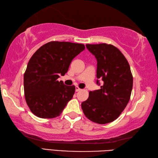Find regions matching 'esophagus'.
I'll list each match as a JSON object with an SVG mask.
<instances>
[{
    "instance_id": "1",
    "label": "esophagus",
    "mask_w": 158,
    "mask_h": 158,
    "mask_svg": "<svg viewBox=\"0 0 158 158\" xmlns=\"http://www.w3.org/2000/svg\"><path fill=\"white\" fill-rule=\"evenodd\" d=\"M80 90H81V89H80L78 86H77V87H76L75 91H76V92H79V91H80Z\"/></svg>"
}]
</instances>
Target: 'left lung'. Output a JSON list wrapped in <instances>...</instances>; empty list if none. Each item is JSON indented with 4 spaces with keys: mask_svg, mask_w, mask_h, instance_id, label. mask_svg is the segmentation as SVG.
I'll use <instances>...</instances> for the list:
<instances>
[{
    "mask_svg": "<svg viewBox=\"0 0 158 158\" xmlns=\"http://www.w3.org/2000/svg\"><path fill=\"white\" fill-rule=\"evenodd\" d=\"M97 60L96 77L103 84L100 89L90 91L81 103L87 118L105 124L113 122L126 108L130 99L133 77L127 60L116 47L106 43L87 44ZM97 84L100 85L98 80Z\"/></svg>",
    "mask_w": 158,
    "mask_h": 158,
    "instance_id": "left-lung-1",
    "label": "left lung"
}]
</instances>
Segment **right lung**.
Returning <instances> with one entry per match:
<instances>
[{
    "label": "right lung",
    "instance_id": "obj_1",
    "mask_svg": "<svg viewBox=\"0 0 158 158\" xmlns=\"http://www.w3.org/2000/svg\"><path fill=\"white\" fill-rule=\"evenodd\" d=\"M85 45L70 42L51 41L36 50L23 75L26 102L31 112L40 118L59 116L72 99L75 86L58 81L67 73L73 59Z\"/></svg>",
    "mask_w": 158,
    "mask_h": 158
}]
</instances>
